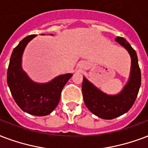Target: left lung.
Here are the masks:
<instances>
[{
    "mask_svg": "<svg viewBox=\"0 0 148 148\" xmlns=\"http://www.w3.org/2000/svg\"><path fill=\"white\" fill-rule=\"evenodd\" d=\"M116 41L127 49L131 57L129 81L123 90L119 94L110 95L101 92L84 77L82 83L85 106L93 114L104 119H114L129 111L137 99L141 84V73L136 51L123 37H117Z\"/></svg>",
    "mask_w": 148,
    "mask_h": 148,
    "instance_id": "1",
    "label": "left lung"
}]
</instances>
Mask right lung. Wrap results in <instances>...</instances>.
I'll list each match as a JSON object with an SVG mask.
<instances>
[{
	"label": "right lung",
	"mask_w": 148,
	"mask_h": 148,
	"mask_svg": "<svg viewBox=\"0 0 148 148\" xmlns=\"http://www.w3.org/2000/svg\"><path fill=\"white\" fill-rule=\"evenodd\" d=\"M36 35L26 36L14 49L8 65L7 82L13 99L21 110L29 114L43 116L51 113L57 106L62 89L73 74L59 75L43 84L29 78L21 67V57L26 45Z\"/></svg>",
	"instance_id": "right-lung-1"
}]
</instances>
